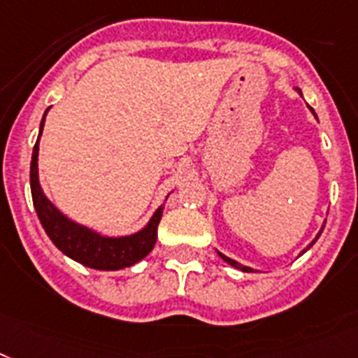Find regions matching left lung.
Masks as SVG:
<instances>
[{"label": "left lung", "instance_id": "obj_1", "mask_svg": "<svg viewBox=\"0 0 358 358\" xmlns=\"http://www.w3.org/2000/svg\"><path fill=\"white\" fill-rule=\"evenodd\" d=\"M296 91H299V89H296ZM299 94H300V96H302V92H300V91H299ZM309 109H311V107H309ZM311 113H313V114H315V110H313V109H311ZM315 118H317V114H315ZM322 231H324V225H322V229L318 231V235H317V236H315V240H313V242H311V244H309V245H308V248H306V249H304V251H302V253H300V255H304V253H306V251H308V249H309V248H311V245H313V244H315V242H317V240H318V236H320V233H322ZM216 253L220 255V257H222V260H224V262H227V264H229V266L236 267V269H240V271H245V273H251V271H255L253 267L242 266V264H240V262H236V260H233V258H229V257H225V255H222V253H220V251H216ZM300 255H299V257H300Z\"/></svg>", "mask_w": 358, "mask_h": 358}]
</instances>
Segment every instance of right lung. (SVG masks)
Listing matches in <instances>:
<instances>
[{
	"label": "right lung",
	"instance_id": "obj_1",
	"mask_svg": "<svg viewBox=\"0 0 358 358\" xmlns=\"http://www.w3.org/2000/svg\"><path fill=\"white\" fill-rule=\"evenodd\" d=\"M50 109V107H49ZM45 110L40 123V134L32 149L31 160V193L34 209L38 213L45 233L52 240V244L67 255L69 258L76 260L82 266L100 271H118L123 267H131L138 264L142 258L151 253L156 244V231L164 215V206H160L152 213L151 220L143 225L142 229L125 236H107L98 231L91 229L83 224H78L67 215H63L58 207L50 202L43 193L38 174V155H40V138L43 133Z\"/></svg>",
	"mask_w": 358,
	"mask_h": 358
}]
</instances>
